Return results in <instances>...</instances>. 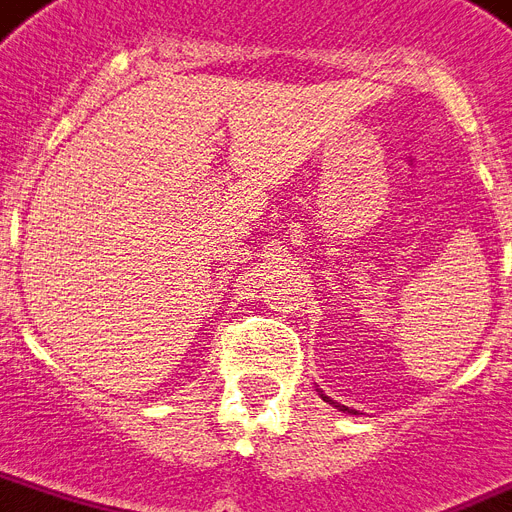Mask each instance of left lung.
Listing matches in <instances>:
<instances>
[{"label": "left lung", "instance_id": "1", "mask_svg": "<svg viewBox=\"0 0 512 512\" xmlns=\"http://www.w3.org/2000/svg\"><path fill=\"white\" fill-rule=\"evenodd\" d=\"M317 392H319V397H322V400H325V403L335 405V408H338V411H343V413H357V411H354V408H346V405H341V403H333V400H330V397L322 395V389H317Z\"/></svg>", "mask_w": 512, "mask_h": 512}]
</instances>
